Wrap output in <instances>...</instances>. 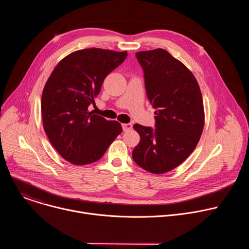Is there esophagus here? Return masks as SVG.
<instances>
[{
	"instance_id": "1",
	"label": "esophagus",
	"mask_w": 249,
	"mask_h": 249,
	"mask_svg": "<svg viewBox=\"0 0 249 249\" xmlns=\"http://www.w3.org/2000/svg\"><path fill=\"white\" fill-rule=\"evenodd\" d=\"M122 128H123V131H124V132H127V131H130V130L133 128V125H132L131 123L122 124Z\"/></svg>"
}]
</instances>
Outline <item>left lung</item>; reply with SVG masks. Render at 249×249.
<instances>
[{
    "label": "left lung",
    "mask_w": 249,
    "mask_h": 249,
    "mask_svg": "<svg viewBox=\"0 0 249 249\" xmlns=\"http://www.w3.org/2000/svg\"><path fill=\"white\" fill-rule=\"evenodd\" d=\"M145 74L156 129L135 124L140 135L132 153L143 169L161 174L181 164L196 148L205 123L200 87L191 71L164 49L136 53Z\"/></svg>",
    "instance_id": "left-lung-1"
}]
</instances>
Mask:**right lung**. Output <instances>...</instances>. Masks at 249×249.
I'll use <instances>...</instances> for the list:
<instances>
[{"label": "right lung", "mask_w": 249, "mask_h": 249, "mask_svg": "<svg viewBox=\"0 0 249 249\" xmlns=\"http://www.w3.org/2000/svg\"><path fill=\"white\" fill-rule=\"evenodd\" d=\"M127 57V51L100 48L78 50L63 58L43 89L41 112L52 146L76 165L92 163L104 155L122 132L117 121L89 112V106L109 73Z\"/></svg>", "instance_id": "1"}]
</instances>
